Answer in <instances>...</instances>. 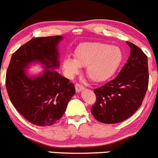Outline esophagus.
I'll return each instance as SVG.
<instances>
[{
	"label": "esophagus",
	"mask_w": 158,
	"mask_h": 158,
	"mask_svg": "<svg viewBox=\"0 0 158 158\" xmlns=\"http://www.w3.org/2000/svg\"><path fill=\"white\" fill-rule=\"evenodd\" d=\"M84 90V86L81 85V84H75V90H76V92L80 93L81 90Z\"/></svg>",
	"instance_id": "obj_1"
}]
</instances>
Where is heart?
Returning a JSON list of instances; mask_svg holds the SVG:
<instances>
[{"mask_svg":"<svg viewBox=\"0 0 158 158\" xmlns=\"http://www.w3.org/2000/svg\"><path fill=\"white\" fill-rule=\"evenodd\" d=\"M123 58L119 47L103 43H84L77 47L74 58L66 57L62 64L69 77L78 74L81 67H86V74L91 81L102 83L117 72Z\"/></svg>","mask_w":158,"mask_h":158,"instance_id":"heart-1","label":"heart"}]
</instances>
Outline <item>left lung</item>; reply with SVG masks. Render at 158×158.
Listing matches in <instances>:
<instances>
[{
  "instance_id": "obj_1",
  "label": "left lung",
  "mask_w": 158,
  "mask_h": 158,
  "mask_svg": "<svg viewBox=\"0 0 158 158\" xmlns=\"http://www.w3.org/2000/svg\"><path fill=\"white\" fill-rule=\"evenodd\" d=\"M127 62L117 77L94 90L97 102L91 113L97 121L114 124L127 119L139 110L148 87V57L131 43Z\"/></svg>"
}]
</instances>
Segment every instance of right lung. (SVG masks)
Here are the masks:
<instances>
[{"label":"right lung","mask_w":158,"mask_h":158,"mask_svg":"<svg viewBox=\"0 0 158 158\" xmlns=\"http://www.w3.org/2000/svg\"><path fill=\"white\" fill-rule=\"evenodd\" d=\"M63 36L33 38L11 56L6 71V87L14 106L26 119L39 126H49L62 117L75 88L58 74V45ZM43 64L44 71L31 77L26 69L32 64Z\"/></svg>","instance_id":"add662e5"}]
</instances>
